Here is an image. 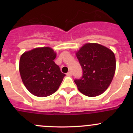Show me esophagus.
<instances>
[{
  "label": "esophagus",
  "instance_id": "obj_1",
  "mask_svg": "<svg viewBox=\"0 0 133 133\" xmlns=\"http://www.w3.org/2000/svg\"><path fill=\"white\" fill-rule=\"evenodd\" d=\"M66 75H67V76H72V73H71V71H69V72H68V73H67Z\"/></svg>",
  "mask_w": 133,
  "mask_h": 133
}]
</instances>
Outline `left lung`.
<instances>
[{"instance_id":"obj_1","label":"left lung","mask_w":133,"mask_h":133,"mask_svg":"<svg viewBox=\"0 0 133 133\" xmlns=\"http://www.w3.org/2000/svg\"><path fill=\"white\" fill-rule=\"evenodd\" d=\"M82 69V76L74 82L79 91L88 96H98L112 82L116 58L111 49L96 43L83 45L76 53Z\"/></svg>"}]
</instances>
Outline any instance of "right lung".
<instances>
[{"label": "right lung", "instance_id": "add662e5", "mask_svg": "<svg viewBox=\"0 0 133 133\" xmlns=\"http://www.w3.org/2000/svg\"><path fill=\"white\" fill-rule=\"evenodd\" d=\"M56 53L49 47L37 48L24 53L19 71L25 87L35 96L45 97L57 91L65 74L55 63Z\"/></svg>", "mask_w": 133, "mask_h": 133}]
</instances>
